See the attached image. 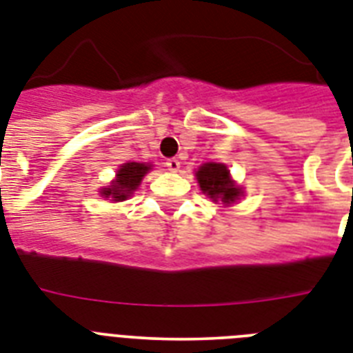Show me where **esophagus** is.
I'll list each match as a JSON object with an SVG mask.
<instances>
[{"label":"esophagus","mask_w":353,"mask_h":353,"mask_svg":"<svg viewBox=\"0 0 353 353\" xmlns=\"http://www.w3.org/2000/svg\"><path fill=\"white\" fill-rule=\"evenodd\" d=\"M168 167V170L170 172H177L179 170V167H181V163H179V159H176V157H172V159H167V163H165Z\"/></svg>","instance_id":"1"}]
</instances>
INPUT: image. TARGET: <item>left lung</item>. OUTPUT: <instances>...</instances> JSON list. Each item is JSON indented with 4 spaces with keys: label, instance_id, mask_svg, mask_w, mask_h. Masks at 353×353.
Returning a JSON list of instances; mask_svg holds the SVG:
<instances>
[{
    "label": "left lung",
    "instance_id": "left-lung-1",
    "mask_svg": "<svg viewBox=\"0 0 353 353\" xmlns=\"http://www.w3.org/2000/svg\"><path fill=\"white\" fill-rule=\"evenodd\" d=\"M197 183L212 201L232 205L241 197V188L230 179V174L221 163H206L197 170Z\"/></svg>",
    "mask_w": 353,
    "mask_h": 353
}]
</instances>
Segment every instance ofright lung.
<instances>
[{
	"instance_id": "right-lung-1",
	"label": "right lung",
	"mask_w": 353,
	"mask_h": 353,
	"mask_svg": "<svg viewBox=\"0 0 353 353\" xmlns=\"http://www.w3.org/2000/svg\"><path fill=\"white\" fill-rule=\"evenodd\" d=\"M150 170V165L145 163H125L119 170H117L116 181L112 183L110 188L101 190L105 197H110L112 201H125L132 192L136 190L143 176Z\"/></svg>"
}]
</instances>
